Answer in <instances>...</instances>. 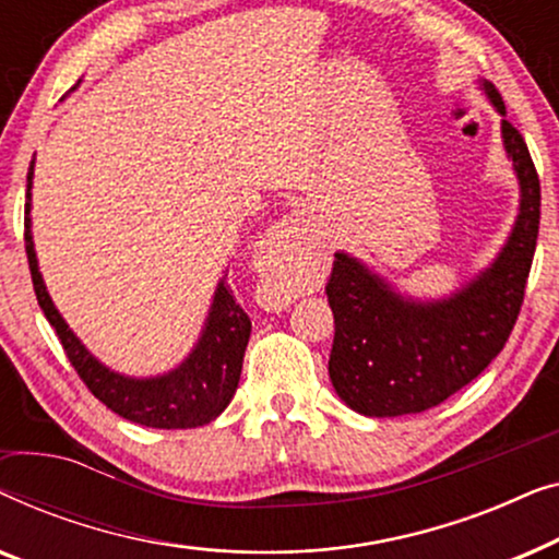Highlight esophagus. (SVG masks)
Listing matches in <instances>:
<instances>
[{
	"label": "esophagus",
	"mask_w": 559,
	"mask_h": 559,
	"mask_svg": "<svg viewBox=\"0 0 559 559\" xmlns=\"http://www.w3.org/2000/svg\"><path fill=\"white\" fill-rule=\"evenodd\" d=\"M297 234H305V221L300 216L285 218L277 228H272V239H289Z\"/></svg>",
	"instance_id": "esophagus-1"
}]
</instances>
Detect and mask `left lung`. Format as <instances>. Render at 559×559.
I'll return each instance as SVG.
<instances>
[{"label": "left lung", "mask_w": 559, "mask_h": 559, "mask_svg": "<svg viewBox=\"0 0 559 559\" xmlns=\"http://www.w3.org/2000/svg\"><path fill=\"white\" fill-rule=\"evenodd\" d=\"M499 114V91L486 83ZM522 205L499 259L461 293L440 302H409L348 254H335L325 285L335 318L328 371L335 392L366 417L415 415L471 384L507 346L522 310L539 234V175L524 136L501 121Z\"/></svg>", "instance_id": "1"}]
</instances>
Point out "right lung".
Masks as SVG:
<instances>
[{
	"label": "right lung",
	"mask_w": 559,
	"mask_h": 559,
	"mask_svg": "<svg viewBox=\"0 0 559 559\" xmlns=\"http://www.w3.org/2000/svg\"><path fill=\"white\" fill-rule=\"evenodd\" d=\"M33 165L35 159L29 163L25 203V251L29 274H33L37 302H40L48 323L56 328L58 341L63 343V350L75 373L98 402H104L106 407L129 423L159 427V430H186V427L209 425L228 407L236 386H239L243 350H247L251 335V320L241 310V305L234 300L231 289L226 282H218L201 341L178 369L157 379H129L109 371L81 346L73 331H68L66 320L60 318L48 289L43 285L40 272H37L33 236H29Z\"/></svg>",
	"instance_id": "right-lung-1"
}]
</instances>
